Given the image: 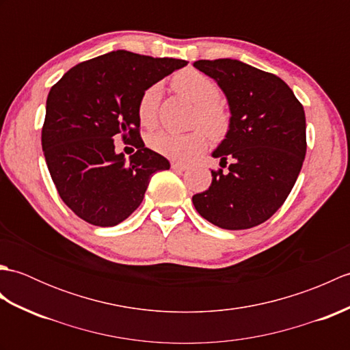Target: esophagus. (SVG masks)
<instances>
[{
	"label": "esophagus",
	"instance_id": "1",
	"mask_svg": "<svg viewBox=\"0 0 350 350\" xmlns=\"http://www.w3.org/2000/svg\"><path fill=\"white\" fill-rule=\"evenodd\" d=\"M171 168L177 170V171H185L189 168V163L187 162H171Z\"/></svg>",
	"mask_w": 350,
	"mask_h": 350
}]
</instances>
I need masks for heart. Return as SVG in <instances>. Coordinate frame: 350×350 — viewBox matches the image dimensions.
<instances>
[{
	"label": "heart",
	"mask_w": 350,
	"mask_h": 350,
	"mask_svg": "<svg viewBox=\"0 0 350 350\" xmlns=\"http://www.w3.org/2000/svg\"><path fill=\"white\" fill-rule=\"evenodd\" d=\"M174 90L197 105L196 122L202 123L212 135H221L228 128V113L219 99V87L213 79L196 69L177 72L171 79ZM161 87H147L138 100V118L146 128H153L158 120ZM152 150L171 159H188L192 154L204 150L207 132L202 128L187 133L159 131L148 137Z\"/></svg>",
	"instance_id": "1"
}]
</instances>
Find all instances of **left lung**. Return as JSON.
<instances>
[{
    "mask_svg": "<svg viewBox=\"0 0 350 350\" xmlns=\"http://www.w3.org/2000/svg\"><path fill=\"white\" fill-rule=\"evenodd\" d=\"M194 68L226 94L230 122L212 152L227 173L212 171L209 189L192 197L197 212L213 226L245 230L277 212L306 159V113L284 81L232 58L198 60Z\"/></svg>",
    "mask_w": 350,
    "mask_h": 350,
    "instance_id": "left-lung-1",
    "label": "left lung"
}]
</instances>
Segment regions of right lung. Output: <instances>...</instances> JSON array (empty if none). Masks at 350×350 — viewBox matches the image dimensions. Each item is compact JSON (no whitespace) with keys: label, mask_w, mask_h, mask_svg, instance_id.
<instances>
[{"label":"right lung","mask_w":350,"mask_h":350,"mask_svg":"<svg viewBox=\"0 0 350 350\" xmlns=\"http://www.w3.org/2000/svg\"><path fill=\"white\" fill-rule=\"evenodd\" d=\"M187 64L118 49L73 66L51 88L43 154L58 194L81 219L117 226L138 209L152 174L170 168L139 137L138 100L147 87ZM118 135L137 147L129 161L115 153Z\"/></svg>","instance_id":"obj_1"}]
</instances>
